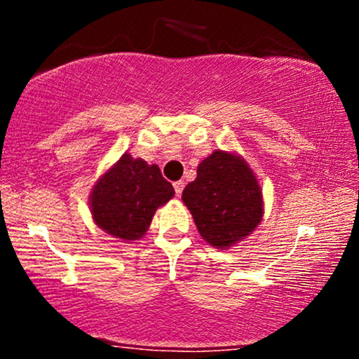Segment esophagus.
Instances as JSON below:
<instances>
[{"label": "esophagus", "mask_w": 359, "mask_h": 359, "mask_svg": "<svg viewBox=\"0 0 359 359\" xmlns=\"http://www.w3.org/2000/svg\"><path fill=\"white\" fill-rule=\"evenodd\" d=\"M174 189H175V194L177 196H182V191H184V182L182 180H177V182H174Z\"/></svg>", "instance_id": "esophagus-1"}]
</instances>
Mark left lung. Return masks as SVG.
I'll return each instance as SVG.
<instances>
[{
  "label": "left lung",
  "mask_w": 359,
  "mask_h": 359,
  "mask_svg": "<svg viewBox=\"0 0 359 359\" xmlns=\"http://www.w3.org/2000/svg\"><path fill=\"white\" fill-rule=\"evenodd\" d=\"M199 234L226 250L253 233L263 216L257 177L240 155L216 150L197 167V177L182 192Z\"/></svg>",
  "instance_id": "left-lung-1"
}]
</instances>
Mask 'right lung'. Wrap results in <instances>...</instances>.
<instances>
[{"label":"right lung","mask_w":359,"mask_h":359,"mask_svg":"<svg viewBox=\"0 0 359 359\" xmlns=\"http://www.w3.org/2000/svg\"><path fill=\"white\" fill-rule=\"evenodd\" d=\"M174 187L156 165L125 154L94 185L90 214L97 226L123 241L140 240L160 205L174 197Z\"/></svg>","instance_id":"1"}]
</instances>
